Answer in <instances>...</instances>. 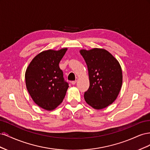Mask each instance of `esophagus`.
<instances>
[{
    "label": "esophagus",
    "mask_w": 150,
    "mask_h": 150,
    "mask_svg": "<svg viewBox=\"0 0 150 150\" xmlns=\"http://www.w3.org/2000/svg\"><path fill=\"white\" fill-rule=\"evenodd\" d=\"M76 83V81H71V84L72 85H74Z\"/></svg>",
    "instance_id": "obj_1"
}]
</instances>
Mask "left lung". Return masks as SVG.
<instances>
[{
    "label": "left lung",
    "mask_w": 150,
    "mask_h": 150,
    "mask_svg": "<svg viewBox=\"0 0 150 150\" xmlns=\"http://www.w3.org/2000/svg\"><path fill=\"white\" fill-rule=\"evenodd\" d=\"M88 66L89 88L84 99L95 110H101L114 102L121 89L122 73L120 62L107 50L81 49Z\"/></svg>",
    "instance_id": "left-lung-1"
}]
</instances>
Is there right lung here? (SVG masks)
Listing matches in <instances>:
<instances>
[{"label":"right lung","instance_id":"add662e5","mask_svg":"<svg viewBox=\"0 0 150 150\" xmlns=\"http://www.w3.org/2000/svg\"><path fill=\"white\" fill-rule=\"evenodd\" d=\"M67 48L45 50L36 55L27 67V89L34 102L47 111H52L62 102L69 88L59 64Z\"/></svg>","mask_w":150,"mask_h":150}]
</instances>
